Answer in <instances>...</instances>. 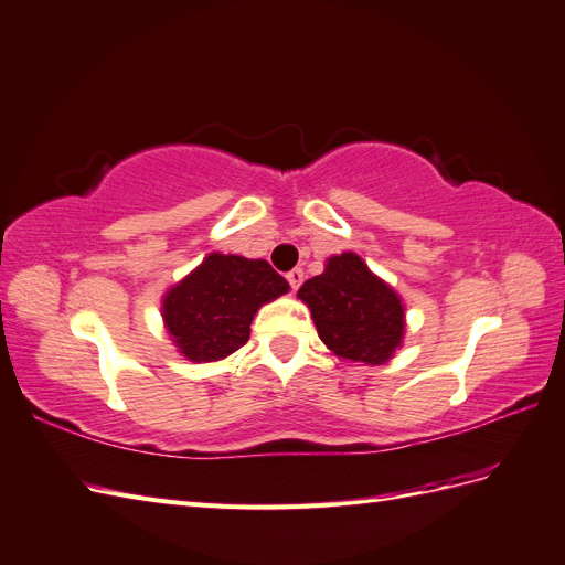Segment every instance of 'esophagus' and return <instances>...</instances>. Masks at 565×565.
Listing matches in <instances>:
<instances>
[{
  "label": "esophagus",
  "mask_w": 565,
  "mask_h": 565,
  "mask_svg": "<svg viewBox=\"0 0 565 565\" xmlns=\"http://www.w3.org/2000/svg\"><path fill=\"white\" fill-rule=\"evenodd\" d=\"M287 282H289V287H292V289H299V285L303 282V270L301 268H292V270H289L287 273Z\"/></svg>",
  "instance_id": "34e87169"
}]
</instances>
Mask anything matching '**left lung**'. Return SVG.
I'll return each mask as SVG.
<instances>
[{
	"label": "left lung",
	"mask_w": 565,
	"mask_h": 565,
	"mask_svg": "<svg viewBox=\"0 0 565 565\" xmlns=\"http://www.w3.org/2000/svg\"><path fill=\"white\" fill-rule=\"evenodd\" d=\"M297 297L309 307L318 338L342 361L383 365L404 344L402 297L354 252L330 256Z\"/></svg>",
	"instance_id": "obj_1"
}]
</instances>
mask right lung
<instances>
[{"label":"right lung","mask_w":565,"mask_h":565,"mask_svg":"<svg viewBox=\"0 0 565 565\" xmlns=\"http://www.w3.org/2000/svg\"><path fill=\"white\" fill-rule=\"evenodd\" d=\"M287 292V280L264 258L211 252L166 289L163 328L180 356L192 363L221 361L249 340L256 311Z\"/></svg>","instance_id":"add662e5"}]
</instances>
